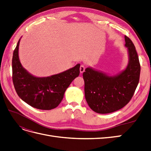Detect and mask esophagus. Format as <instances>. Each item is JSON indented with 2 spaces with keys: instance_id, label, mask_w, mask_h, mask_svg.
<instances>
[{
  "instance_id": "obj_1",
  "label": "esophagus",
  "mask_w": 151,
  "mask_h": 151,
  "mask_svg": "<svg viewBox=\"0 0 151 151\" xmlns=\"http://www.w3.org/2000/svg\"><path fill=\"white\" fill-rule=\"evenodd\" d=\"M84 70H85V66H84V65H83V64L81 65V66H80V72H81V73L84 72Z\"/></svg>"
}]
</instances>
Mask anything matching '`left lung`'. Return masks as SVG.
I'll use <instances>...</instances> for the list:
<instances>
[{"mask_svg": "<svg viewBox=\"0 0 151 151\" xmlns=\"http://www.w3.org/2000/svg\"><path fill=\"white\" fill-rule=\"evenodd\" d=\"M129 54L126 69L115 77L87 68L83 72L85 98L89 107L98 113H109L124 107L133 97L139 82L140 65L132 40L125 36Z\"/></svg>", "mask_w": 151, "mask_h": 151, "instance_id": "left-lung-1", "label": "left lung"}]
</instances>
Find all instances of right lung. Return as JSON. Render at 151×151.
I'll list each match as a JSON object with an SVG mask.
<instances>
[{
    "instance_id": "obj_1",
    "label": "right lung",
    "mask_w": 151,
    "mask_h": 151,
    "mask_svg": "<svg viewBox=\"0 0 151 151\" xmlns=\"http://www.w3.org/2000/svg\"><path fill=\"white\" fill-rule=\"evenodd\" d=\"M19 41L14 50L12 60V81L17 95L35 108L50 110L57 107L72 81L79 76L80 64L50 77H34L21 64L18 56Z\"/></svg>"
}]
</instances>
